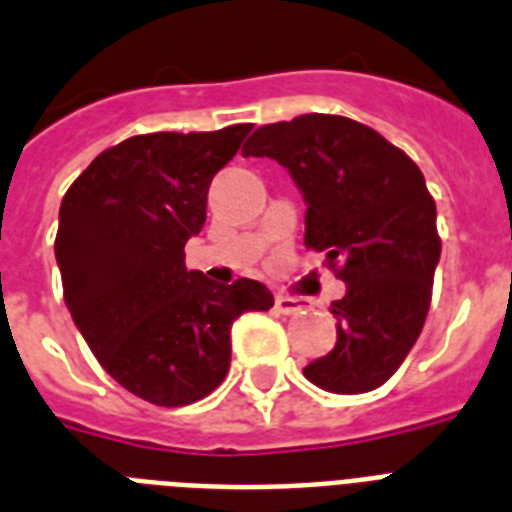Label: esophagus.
<instances>
[{"label":"esophagus","instance_id":"esophagus-1","mask_svg":"<svg viewBox=\"0 0 512 512\" xmlns=\"http://www.w3.org/2000/svg\"><path fill=\"white\" fill-rule=\"evenodd\" d=\"M276 310L281 315H297V313H305L307 305L302 302V299L286 297V294H281V297H276Z\"/></svg>","mask_w":512,"mask_h":512}]
</instances>
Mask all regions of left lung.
<instances>
[{"label":"left lung","mask_w":512,"mask_h":512,"mask_svg":"<svg viewBox=\"0 0 512 512\" xmlns=\"http://www.w3.org/2000/svg\"><path fill=\"white\" fill-rule=\"evenodd\" d=\"M244 157H270L305 194V247L347 284L331 313L336 347L305 368L336 394L378 389L421 336L442 255L421 168L384 136L342 115H299L257 128Z\"/></svg>","instance_id":"left-lung-1"}]
</instances>
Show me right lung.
Returning a JSON list of instances; mask_svg holds the SVG:
<instances>
[{
    "instance_id": "right-lung-1",
    "label": "right lung",
    "mask_w": 512,
    "mask_h": 512,
    "mask_svg": "<svg viewBox=\"0 0 512 512\" xmlns=\"http://www.w3.org/2000/svg\"><path fill=\"white\" fill-rule=\"evenodd\" d=\"M249 131L131 136L94 157L62 197L54 257L65 305L99 365L152 405L207 397L231 365L236 318L273 307L260 281L223 286L184 263L205 226L210 181Z\"/></svg>"
}]
</instances>
